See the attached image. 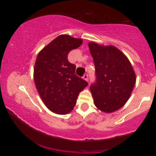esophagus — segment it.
Returning a JSON list of instances; mask_svg holds the SVG:
<instances>
[{"label": "esophagus", "mask_w": 156, "mask_h": 156, "mask_svg": "<svg viewBox=\"0 0 156 156\" xmlns=\"http://www.w3.org/2000/svg\"><path fill=\"white\" fill-rule=\"evenodd\" d=\"M83 78L84 80H87V81H88V80H89V75L88 74H85L83 76Z\"/></svg>", "instance_id": "34e87169"}]
</instances>
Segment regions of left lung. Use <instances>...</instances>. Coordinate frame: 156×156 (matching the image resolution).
<instances>
[{"instance_id":"left-lung-1","label":"left lung","mask_w":156,"mask_h":156,"mask_svg":"<svg viewBox=\"0 0 156 156\" xmlns=\"http://www.w3.org/2000/svg\"><path fill=\"white\" fill-rule=\"evenodd\" d=\"M95 67V81L89 87L94 105L103 112L122 108L128 101L136 83L129 60L114 46L89 42Z\"/></svg>"}]
</instances>
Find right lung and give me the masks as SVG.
I'll list each match as a JSON object with an SVG mask.
<instances>
[{
	"label": "right lung",
	"mask_w": 156,
	"mask_h": 156,
	"mask_svg": "<svg viewBox=\"0 0 156 156\" xmlns=\"http://www.w3.org/2000/svg\"><path fill=\"white\" fill-rule=\"evenodd\" d=\"M82 39L60 35L39 53L34 78L44 105L51 112L66 114L76 104L78 94L88 83L76 74V66L68 53L81 45Z\"/></svg>",
	"instance_id": "obj_1"
}]
</instances>
